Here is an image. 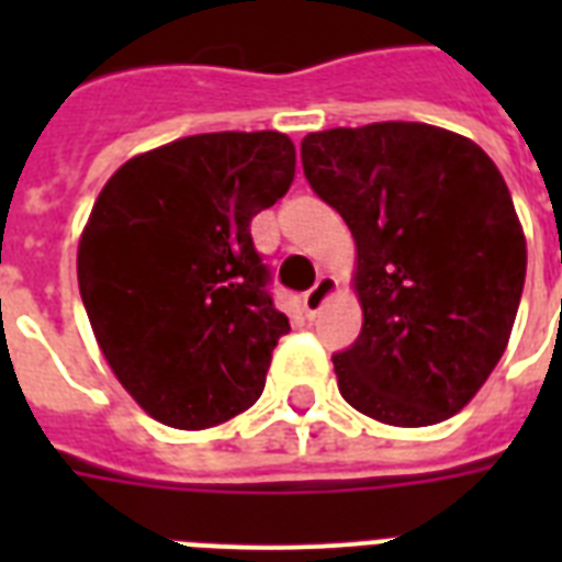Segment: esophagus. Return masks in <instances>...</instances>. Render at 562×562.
Returning <instances> with one entry per match:
<instances>
[{
  "label": "esophagus",
  "mask_w": 562,
  "mask_h": 562,
  "mask_svg": "<svg viewBox=\"0 0 562 562\" xmlns=\"http://www.w3.org/2000/svg\"><path fill=\"white\" fill-rule=\"evenodd\" d=\"M335 294H338V280H335V277H329V273L317 277L315 289H308L306 294H303V308H306V315L308 317L321 315L326 303H329Z\"/></svg>",
  "instance_id": "1"
}]
</instances>
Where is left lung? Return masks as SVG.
I'll return each mask as SVG.
<instances>
[{"label": "left lung", "mask_w": 562, "mask_h": 562, "mask_svg": "<svg viewBox=\"0 0 562 562\" xmlns=\"http://www.w3.org/2000/svg\"><path fill=\"white\" fill-rule=\"evenodd\" d=\"M300 160L356 241L361 335L333 359L338 391L384 426L443 423L487 382L522 297L528 247L502 171L426 122L317 131Z\"/></svg>", "instance_id": "1"}]
</instances>
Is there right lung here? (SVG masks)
Here are the masks:
<instances>
[{
  "label": "right lung",
  "mask_w": 562,
  "mask_h": 562,
  "mask_svg": "<svg viewBox=\"0 0 562 562\" xmlns=\"http://www.w3.org/2000/svg\"><path fill=\"white\" fill-rule=\"evenodd\" d=\"M294 166L280 131L183 136L119 166L92 203L83 308L113 375L162 426H221L262 396L291 326L250 221L289 192Z\"/></svg>",
  "instance_id": "1"
}]
</instances>
